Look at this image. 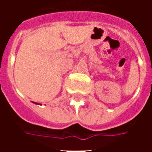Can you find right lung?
I'll return each mask as SVG.
<instances>
[{
	"label": "right lung",
	"instance_id": "obj_1",
	"mask_svg": "<svg viewBox=\"0 0 152 152\" xmlns=\"http://www.w3.org/2000/svg\"><path fill=\"white\" fill-rule=\"evenodd\" d=\"M33 102V103H35V104H38V105H39V103H37V102Z\"/></svg>",
	"mask_w": 152,
	"mask_h": 152
}]
</instances>
